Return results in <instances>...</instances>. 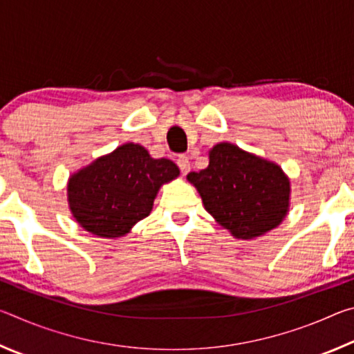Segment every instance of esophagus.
<instances>
[{
  "instance_id": "obj_1",
  "label": "esophagus",
  "mask_w": 354,
  "mask_h": 354,
  "mask_svg": "<svg viewBox=\"0 0 354 354\" xmlns=\"http://www.w3.org/2000/svg\"><path fill=\"white\" fill-rule=\"evenodd\" d=\"M176 164H178L179 170H181L183 175H187V173L190 171V162H189L187 156H179V158L176 159Z\"/></svg>"
}]
</instances>
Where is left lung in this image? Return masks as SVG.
Segmentation results:
<instances>
[{
    "label": "left lung",
    "mask_w": 354,
    "mask_h": 354,
    "mask_svg": "<svg viewBox=\"0 0 354 354\" xmlns=\"http://www.w3.org/2000/svg\"><path fill=\"white\" fill-rule=\"evenodd\" d=\"M189 181L206 211L237 239H253L277 227L289 209L290 183L277 164L218 143L207 169L190 171Z\"/></svg>",
    "instance_id": "8db88e82"
}]
</instances>
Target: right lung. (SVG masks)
Instances as JSON below:
<instances>
[{"label":"right lung","mask_w":354,"mask_h":354,"mask_svg":"<svg viewBox=\"0 0 354 354\" xmlns=\"http://www.w3.org/2000/svg\"><path fill=\"white\" fill-rule=\"evenodd\" d=\"M178 175L170 159H153L143 147L124 143L70 178V209L95 236H124L151 212L160 185Z\"/></svg>","instance_id":"1"}]
</instances>
